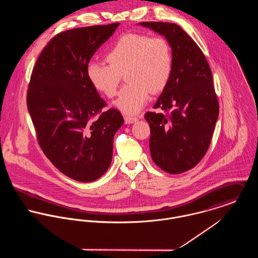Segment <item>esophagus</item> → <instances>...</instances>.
Segmentation results:
<instances>
[{"mask_svg":"<svg viewBox=\"0 0 258 258\" xmlns=\"http://www.w3.org/2000/svg\"><path fill=\"white\" fill-rule=\"evenodd\" d=\"M124 119H125V123H126V124H133V123H135L136 121H138V118H136V117H131V116H125Z\"/></svg>","mask_w":258,"mask_h":258,"instance_id":"1","label":"esophagus"}]
</instances>
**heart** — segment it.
Returning <instances> with one entry per match:
<instances>
[{"label":"heart","mask_w":258,"mask_h":258,"mask_svg":"<svg viewBox=\"0 0 258 258\" xmlns=\"http://www.w3.org/2000/svg\"><path fill=\"white\" fill-rule=\"evenodd\" d=\"M109 64L91 61L86 74L91 85L107 97L116 95L122 75L128 84L121 90L114 106L125 114H137L151 95L162 91L173 71V55L169 42L162 37L126 34L107 51Z\"/></svg>","instance_id":"obj_1"}]
</instances>
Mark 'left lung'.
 I'll list each match as a JSON object with an SVG mask.
<instances>
[{
  "label": "left lung",
  "mask_w": 258,
  "mask_h": 258,
  "mask_svg": "<svg viewBox=\"0 0 258 258\" xmlns=\"http://www.w3.org/2000/svg\"><path fill=\"white\" fill-rule=\"evenodd\" d=\"M163 36L173 55V71L154 108L147 112L150 152L154 163L169 174H181L203 159L219 117V102L210 66L198 44L170 23L139 24Z\"/></svg>",
  "instance_id": "left-lung-1"
}]
</instances>
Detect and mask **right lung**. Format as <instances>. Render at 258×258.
<instances>
[{
    "label": "right lung",
    "instance_id": "right-lung-1",
    "mask_svg": "<svg viewBox=\"0 0 258 258\" xmlns=\"http://www.w3.org/2000/svg\"><path fill=\"white\" fill-rule=\"evenodd\" d=\"M119 24L70 30L53 37L37 58L27 104L41 150L62 174L78 182L99 179L109 168L113 138L124 119L87 78L95 51Z\"/></svg>",
    "mask_w": 258,
    "mask_h": 258
}]
</instances>
